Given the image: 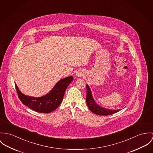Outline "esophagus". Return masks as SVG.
Wrapping results in <instances>:
<instances>
[{"label": "esophagus", "mask_w": 153, "mask_h": 153, "mask_svg": "<svg viewBox=\"0 0 153 153\" xmlns=\"http://www.w3.org/2000/svg\"><path fill=\"white\" fill-rule=\"evenodd\" d=\"M85 74V71L83 70L82 69H79L78 70L76 73V76L77 77H80L81 76H83V75Z\"/></svg>", "instance_id": "1"}]
</instances>
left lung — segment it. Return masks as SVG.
<instances>
[{"label":"left lung","mask_w":153,"mask_h":153,"mask_svg":"<svg viewBox=\"0 0 153 153\" xmlns=\"http://www.w3.org/2000/svg\"><path fill=\"white\" fill-rule=\"evenodd\" d=\"M86 88H87L86 102L88 108L92 113L100 116H108V115L114 114L118 112L120 110H110L98 105L96 103V102H95L94 99H93V97L92 96V92L90 90V87L87 84L86 85Z\"/></svg>","instance_id":"left-lung-1"}]
</instances>
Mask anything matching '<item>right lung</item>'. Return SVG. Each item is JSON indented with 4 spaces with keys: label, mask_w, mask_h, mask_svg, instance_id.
Returning <instances> with one entry per match:
<instances>
[{
    "label": "right lung",
    "mask_w": 153,
    "mask_h": 153,
    "mask_svg": "<svg viewBox=\"0 0 153 153\" xmlns=\"http://www.w3.org/2000/svg\"><path fill=\"white\" fill-rule=\"evenodd\" d=\"M73 77L68 76L59 80L49 93L39 97L26 96L19 89L16 84L15 87L17 94L22 102L35 111L42 113H49L55 110L61 104L66 90L73 81Z\"/></svg>",
    "instance_id": "obj_1"
}]
</instances>
